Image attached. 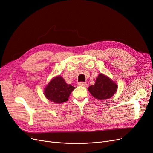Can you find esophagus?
Wrapping results in <instances>:
<instances>
[{
  "mask_svg": "<svg viewBox=\"0 0 153 153\" xmlns=\"http://www.w3.org/2000/svg\"><path fill=\"white\" fill-rule=\"evenodd\" d=\"M78 85L81 86H84V87H86L87 86V84L86 83V82H78Z\"/></svg>",
  "mask_w": 153,
  "mask_h": 153,
  "instance_id": "esophagus-1",
  "label": "esophagus"
}]
</instances>
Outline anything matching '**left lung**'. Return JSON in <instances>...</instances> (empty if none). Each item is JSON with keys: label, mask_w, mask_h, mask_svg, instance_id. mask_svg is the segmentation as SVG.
I'll use <instances>...</instances> for the list:
<instances>
[{"label": "left lung", "mask_w": 153, "mask_h": 153, "mask_svg": "<svg viewBox=\"0 0 153 153\" xmlns=\"http://www.w3.org/2000/svg\"><path fill=\"white\" fill-rule=\"evenodd\" d=\"M117 85L110 77L99 74L96 78L95 85L88 87V91L92 96L100 100L111 98L117 90Z\"/></svg>", "instance_id": "obj_1"}]
</instances>
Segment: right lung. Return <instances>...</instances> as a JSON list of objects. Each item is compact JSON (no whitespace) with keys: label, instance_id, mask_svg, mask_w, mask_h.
I'll return each instance as SVG.
<instances>
[{"label":"right lung","instance_id":"right-lung-1","mask_svg":"<svg viewBox=\"0 0 153 153\" xmlns=\"http://www.w3.org/2000/svg\"><path fill=\"white\" fill-rule=\"evenodd\" d=\"M75 87L67 85L63 78L60 76L54 77L44 89L47 99L56 104L63 103L68 100V97Z\"/></svg>","mask_w":153,"mask_h":153}]
</instances>
